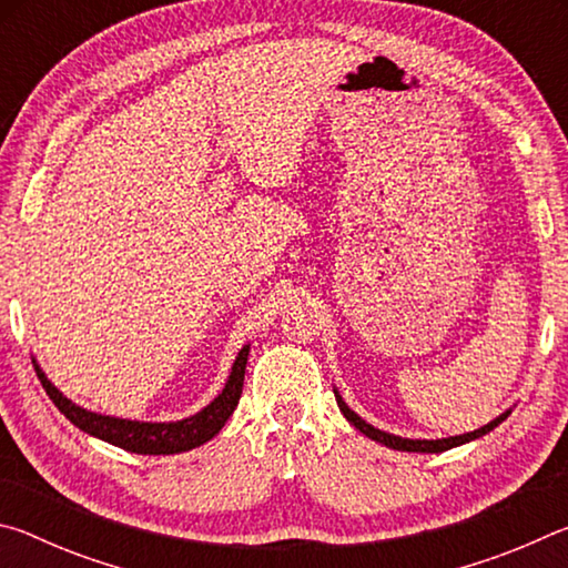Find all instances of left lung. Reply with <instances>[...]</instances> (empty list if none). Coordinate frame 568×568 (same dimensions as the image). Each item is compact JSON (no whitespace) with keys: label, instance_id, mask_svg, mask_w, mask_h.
<instances>
[{"label":"left lung","instance_id":"1","mask_svg":"<svg viewBox=\"0 0 568 568\" xmlns=\"http://www.w3.org/2000/svg\"><path fill=\"white\" fill-rule=\"evenodd\" d=\"M333 393H335V400H338V408H341V413L345 416V420H348L351 426L358 428L363 436H368L371 440H378V444L388 446V448L410 450V454H444V450H448V448L464 446V444H470V440H476L480 436L491 434V430L498 426V423H504L508 416H511V408H508V410L501 413V416L494 418L491 423H486V426L470 430V434H460V436H448V438H436V440H428V438H400L396 434H388V430H381L376 426H371L368 420H363L358 413H355L353 408H348V403L343 400L338 388H333Z\"/></svg>","mask_w":568,"mask_h":568}]
</instances>
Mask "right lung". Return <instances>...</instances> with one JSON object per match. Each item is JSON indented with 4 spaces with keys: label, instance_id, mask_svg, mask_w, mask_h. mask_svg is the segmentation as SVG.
<instances>
[{
    "label": "right lung",
    "instance_id": "right-lung-1",
    "mask_svg": "<svg viewBox=\"0 0 568 568\" xmlns=\"http://www.w3.org/2000/svg\"><path fill=\"white\" fill-rule=\"evenodd\" d=\"M250 355V345H243L240 353L235 355L233 368H230V376L225 381L223 390L207 403L203 410L192 413V416L182 420H165V423H152V420H130V418H114V416H102V413L88 410L77 406L64 393L54 386V383L47 378V373L40 368L37 358H32L37 376H40L47 396L64 418H70L77 428L84 430L100 440H108V444L130 450V454H142V456H170V454H182V450L197 448L207 444L210 438L220 434V428L225 426L227 418L233 416L237 408L240 393H243V381H245V363Z\"/></svg>",
    "mask_w": 568,
    "mask_h": 568
}]
</instances>
